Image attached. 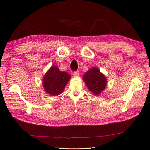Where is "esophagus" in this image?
<instances>
[{"instance_id":"esophagus-1","label":"esophagus","mask_w":150,"mask_h":150,"mask_svg":"<svg viewBox=\"0 0 150 150\" xmlns=\"http://www.w3.org/2000/svg\"><path fill=\"white\" fill-rule=\"evenodd\" d=\"M79 75V71H74V72H73V76L74 77H78Z\"/></svg>"}]
</instances>
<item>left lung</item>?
I'll return each mask as SVG.
<instances>
[{
  "mask_svg": "<svg viewBox=\"0 0 150 150\" xmlns=\"http://www.w3.org/2000/svg\"><path fill=\"white\" fill-rule=\"evenodd\" d=\"M83 78L88 89L94 95H99L106 89L107 79L96 67L85 72Z\"/></svg>",
  "mask_w": 150,
  "mask_h": 150,
  "instance_id": "8db88e82",
  "label": "left lung"
}]
</instances>
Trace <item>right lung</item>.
I'll return each instance as SVG.
<instances>
[{"mask_svg": "<svg viewBox=\"0 0 150 150\" xmlns=\"http://www.w3.org/2000/svg\"><path fill=\"white\" fill-rule=\"evenodd\" d=\"M71 78L66 72L61 71L57 66L53 65L44 74L42 79L45 92L52 96H56L64 91Z\"/></svg>", "mask_w": 150, "mask_h": 150, "instance_id": "1", "label": "right lung"}]
</instances>
